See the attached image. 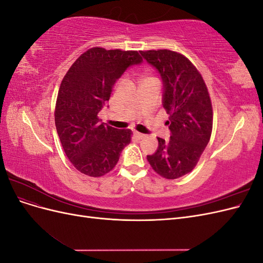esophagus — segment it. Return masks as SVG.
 I'll use <instances>...</instances> for the list:
<instances>
[{"label":"esophagus","instance_id":"obj_1","mask_svg":"<svg viewBox=\"0 0 263 263\" xmlns=\"http://www.w3.org/2000/svg\"><path fill=\"white\" fill-rule=\"evenodd\" d=\"M134 135H135V137L138 138V139H142V138L145 137V135H144V134L138 133V132H135V133H134Z\"/></svg>","mask_w":263,"mask_h":263}]
</instances>
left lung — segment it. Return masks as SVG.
I'll list each match as a JSON object with an SVG mask.
<instances>
[{
    "label": "left lung",
    "instance_id": "8db88e82",
    "mask_svg": "<svg viewBox=\"0 0 263 263\" xmlns=\"http://www.w3.org/2000/svg\"><path fill=\"white\" fill-rule=\"evenodd\" d=\"M140 54L162 79V105L171 132L169 140L158 137V149L147 160L159 176L178 179L195 168L211 138L213 108L208 86L193 63L179 52L159 49Z\"/></svg>",
    "mask_w": 263,
    "mask_h": 263
}]
</instances>
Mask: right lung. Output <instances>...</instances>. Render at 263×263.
I'll return each mask as SVG.
<instances>
[{
    "label": "right lung",
    "instance_id": "right-lung-1",
    "mask_svg": "<svg viewBox=\"0 0 263 263\" xmlns=\"http://www.w3.org/2000/svg\"><path fill=\"white\" fill-rule=\"evenodd\" d=\"M142 58L134 50L91 48L83 52L62 79L54 108L61 145L77 170L102 177L113 170L132 139L130 129H116L99 118L122 74Z\"/></svg>",
    "mask_w": 263,
    "mask_h": 263
}]
</instances>
